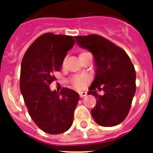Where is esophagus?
<instances>
[{
	"instance_id": "esophagus-1",
	"label": "esophagus",
	"mask_w": 153,
	"mask_h": 153,
	"mask_svg": "<svg viewBox=\"0 0 153 153\" xmlns=\"http://www.w3.org/2000/svg\"><path fill=\"white\" fill-rule=\"evenodd\" d=\"M87 95V92H79V96H80L81 98H83L85 96Z\"/></svg>"
}]
</instances>
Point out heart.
<instances>
[{
  "instance_id": "obj_1",
  "label": "heart",
  "mask_w": 153,
  "mask_h": 153,
  "mask_svg": "<svg viewBox=\"0 0 153 153\" xmlns=\"http://www.w3.org/2000/svg\"><path fill=\"white\" fill-rule=\"evenodd\" d=\"M89 53L88 52H82L81 53L79 56H83V55H86L88 54ZM73 82H74V86L76 87L77 88H79V89H81V88H83L85 85H86L87 82H88V79H87L86 77L85 76H75L73 79Z\"/></svg>"
}]
</instances>
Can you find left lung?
<instances>
[{
    "mask_svg": "<svg viewBox=\"0 0 153 153\" xmlns=\"http://www.w3.org/2000/svg\"><path fill=\"white\" fill-rule=\"evenodd\" d=\"M74 38L94 57L95 79L88 92L96 100L92 117L101 126H116L128 116L135 93V70L131 59L124 50L100 36ZM97 89L105 94L99 95Z\"/></svg>",
    "mask_w": 153,
    "mask_h": 153,
    "instance_id": "1",
    "label": "left lung"
}]
</instances>
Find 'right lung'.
<instances>
[{
    "label": "right lung",
    "mask_w": 153,
    "mask_h": 153,
    "mask_svg": "<svg viewBox=\"0 0 153 153\" xmlns=\"http://www.w3.org/2000/svg\"><path fill=\"white\" fill-rule=\"evenodd\" d=\"M74 44L71 36L45 33L32 43L22 61L20 90L25 106L35 124L48 134H61L72 125L79 93L68 88L51 91L50 84Z\"/></svg>",
    "instance_id": "1"
}]
</instances>
